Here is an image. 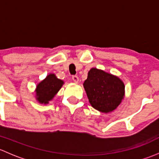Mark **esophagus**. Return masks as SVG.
<instances>
[{
  "mask_svg": "<svg viewBox=\"0 0 159 159\" xmlns=\"http://www.w3.org/2000/svg\"><path fill=\"white\" fill-rule=\"evenodd\" d=\"M72 80L75 83H78V81H79V78H78V76H73L72 77Z\"/></svg>",
  "mask_w": 159,
  "mask_h": 159,
  "instance_id": "34e87169",
  "label": "esophagus"
}]
</instances>
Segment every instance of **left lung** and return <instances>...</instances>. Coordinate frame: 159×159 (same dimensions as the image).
I'll use <instances>...</instances> for the list:
<instances>
[{
	"label": "left lung",
	"mask_w": 159,
	"mask_h": 159,
	"mask_svg": "<svg viewBox=\"0 0 159 159\" xmlns=\"http://www.w3.org/2000/svg\"><path fill=\"white\" fill-rule=\"evenodd\" d=\"M84 89L91 106L108 114L118 108L125 98V84L118 76L96 68H91Z\"/></svg>",
	"instance_id": "obj_1"
}]
</instances>
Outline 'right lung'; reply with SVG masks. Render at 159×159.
Returning a JSON list of instances; mask_svg holds the SVG:
<instances>
[{
    "instance_id": "1",
    "label": "right lung",
    "mask_w": 159,
    "mask_h": 159,
    "mask_svg": "<svg viewBox=\"0 0 159 159\" xmlns=\"http://www.w3.org/2000/svg\"><path fill=\"white\" fill-rule=\"evenodd\" d=\"M64 84V81L57 78L54 74H49L44 80L36 85V100L40 104L47 105L54 98Z\"/></svg>"
}]
</instances>
